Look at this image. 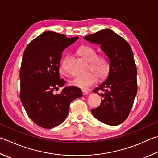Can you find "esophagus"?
I'll list each match as a JSON object with an SVG mask.
<instances>
[{
    "mask_svg": "<svg viewBox=\"0 0 158 158\" xmlns=\"http://www.w3.org/2000/svg\"><path fill=\"white\" fill-rule=\"evenodd\" d=\"M82 93L84 95H86L88 94V91L87 90H82Z\"/></svg>",
    "mask_w": 158,
    "mask_h": 158,
    "instance_id": "1",
    "label": "esophagus"
}]
</instances>
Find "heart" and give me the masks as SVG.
<instances>
[{
    "instance_id": "b5f03b06",
    "label": "heart",
    "mask_w": 158,
    "mask_h": 158,
    "mask_svg": "<svg viewBox=\"0 0 158 158\" xmlns=\"http://www.w3.org/2000/svg\"><path fill=\"white\" fill-rule=\"evenodd\" d=\"M78 54L89 63V71L93 72L96 75L90 73L85 77H75L70 80V85L77 88L86 89L97 81V77L99 79H104L108 75L110 70V64L105 56L97 55V52L94 48L88 45H83L79 48ZM68 59V56H65L60 63L59 68L62 73H66L65 64Z\"/></svg>"
}]
</instances>
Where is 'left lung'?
Wrapping results in <instances>:
<instances>
[{
	"label": "left lung",
	"instance_id": "obj_1",
	"mask_svg": "<svg viewBox=\"0 0 158 158\" xmlns=\"http://www.w3.org/2000/svg\"><path fill=\"white\" fill-rule=\"evenodd\" d=\"M86 41L99 45L108 56L110 70L106 80L93 92L104 91L99 107L92 109L93 116L110 126L122 124L127 118L137 92V68L128 43L110 29L85 36Z\"/></svg>",
	"mask_w": 158,
	"mask_h": 158
}]
</instances>
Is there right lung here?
I'll return each instance as SVG.
<instances>
[{
	"label": "right lung",
	"instance_id": "right-lung-1",
	"mask_svg": "<svg viewBox=\"0 0 158 158\" xmlns=\"http://www.w3.org/2000/svg\"><path fill=\"white\" fill-rule=\"evenodd\" d=\"M79 37L46 31L33 39L25 48L20 70V99L30 118L39 127L52 128L66 119L71 102L82 96L81 89L65 87L59 70L61 54Z\"/></svg>",
	"mask_w": 158,
	"mask_h": 158
}]
</instances>
